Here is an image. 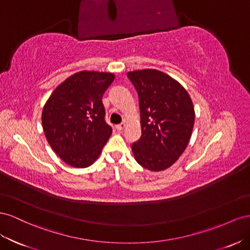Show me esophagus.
Instances as JSON below:
<instances>
[{"instance_id":"obj_1","label":"esophagus","mask_w":250,"mask_h":250,"mask_svg":"<svg viewBox=\"0 0 250 250\" xmlns=\"http://www.w3.org/2000/svg\"><path fill=\"white\" fill-rule=\"evenodd\" d=\"M125 127V123H123V124H119V125H116V129H117L118 131L124 130Z\"/></svg>"}]
</instances>
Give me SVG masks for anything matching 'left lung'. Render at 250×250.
Wrapping results in <instances>:
<instances>
[{"label":"left lung","mask_w":250,"mask_h":250,"mask_svg":"<svg viewBox=\"0 0 250 250\" xmlns=\"http://www.w3.org/2000/svg\"><path fill=\"white\" fill-rule=\"evenodd\" d=\"M139 98L141 136L132 145L141 167L159 172L177 161L187 148L195 124L192 102L182 85L154 69L126 74Z\"/></svg>","instance_id":"8db88e82"}]
</instances>
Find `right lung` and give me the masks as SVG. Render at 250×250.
Masks as SVG:
<instances>
[{
  "label": "right lung",
  "mask_w": 250,
  "mask_h": 250,
  "mask_svg": "<svg viewBox=\"0 0 250 250\" xmlns=\"http://www.w3.org/2000/svg\"><path fill=\"white\" fill-rule=\"evenodd\" d=\"M114 74L81 71L50 95L42 114L46 138L67 165L87 167L101 155L112 127L105 123L103 96Z\"/></svg>",
  "instance_id": "right-lung-1"
}]
</instances>
